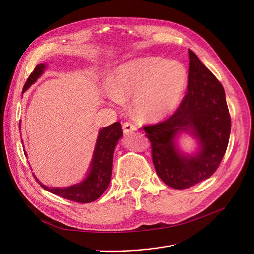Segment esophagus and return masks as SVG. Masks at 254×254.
I'll use <instances>...</instances> for the list:
<instances>
[{"label":"esophagus","instance_id":"obj_1","mask_svg":"<svg viewBox=\"0 0 254 254\" xmlns=\"http://www.w3.org/2000/svg\"><path fill=\"white\" fill-rule=\"evenodd\" d=\"M123 129H124L125 135H127V134H129V132L136 131L137 130V127L134 124H131V123H125L123 125Z\"/></svg>","mask_w":254,"mask_h":254}]
</instances>
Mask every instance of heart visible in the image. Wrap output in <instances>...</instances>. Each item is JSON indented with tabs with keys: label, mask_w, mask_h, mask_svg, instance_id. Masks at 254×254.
Here are the masks:
<instances>
[{
	"label": "heart",
	"mask_w": 254,
	"mask_h": 254,
	"mask_svg": "<svg viewBox=\"0 0 254 254\" xmlns=\"http://www.w3.org/2000/svg\"><path fill=\"white\" fill-rule=\"evenodd\" d=\"M188 80V71L178 61L140 58L123 64L116 71L109 97L115 103L135 97L137 113L144 119L158 120L175 110Z\"/></svg>",
	"instance_id": "obj_1"
}]
</instances>
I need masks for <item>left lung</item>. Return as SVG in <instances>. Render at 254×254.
I'll return each mask as SVG.
<instances>
[{
    "instance_id": "1",
    "label": "left lung",
    "mask_w": 254,
    "mask_h": 254,
    "mask_svg": "<svg viewBox=\"0 0 254 254\" xmlns=\"http://www.w3.org/2000/svg\"><path fill=\"white\" fill-rule=\"evenodd\" d=\"M189 57L188 92L178 109L163 123L143 127L151 142L158 177L175 190L189 189L214 174L231 134L223 86L190 49ZM181 132L197 139L199 148L194 155L179 150L177 138Z\"/></svg>"
}]
</instances>
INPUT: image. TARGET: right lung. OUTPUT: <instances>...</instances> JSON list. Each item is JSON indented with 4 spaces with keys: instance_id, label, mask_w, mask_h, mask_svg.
<instances>
[{
    "instance_id": "1",
    "label": "right lung",
    "mask_w": 254,
    "mask_h": 254,
    "mask_svg": "<svg viewBox=\"0 0 254 254\" xmlns=\"http://www.w3.org/2000/svg\"><path fill=\"white\" fill-rule=\"evenodd\" d=\"M46 68L45 64H38L33 73L26 80L23 91L34 84ZM123 136L122 126L114 123L111 126L103 127L99 131L95 151L87 176L80 183L68 186V188H48L42 184L35 176L38 183L49 192L77 203H90L98 199L108 188L112 174L113 152L118 140Z\"/></svg>"
}]
</instances>
